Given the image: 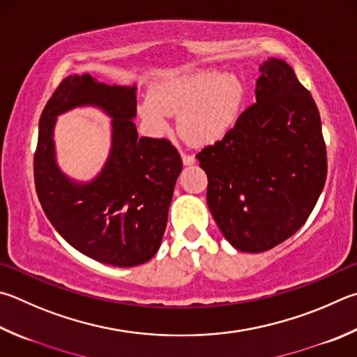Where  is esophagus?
I'll list each match as a JSON object with an SVG mask.
<instances>
[{
	"label": "esophagus",
	"instance_id": "34e87169",
	"mask_svg": "<svg viewBox=\"0 0 357 357\" xmlns=\"http://www.w3.org/2000/svg\"><path fill=\"white\" fill-rule=\"evenodd\" d=\"M181 156H183V162H184V165H192V164H195V158H193L192 154L181 153Z\"/></svg>",
	"mask_w": 357,
	"mask_h": 357
}]
</instances>
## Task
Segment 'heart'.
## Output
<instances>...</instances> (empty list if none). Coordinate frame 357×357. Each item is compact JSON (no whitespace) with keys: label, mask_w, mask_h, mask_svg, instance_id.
Returning a JSON list of instances; mask_svg holds the SVG:
<instances>
[{"label":"heart","mask_w":357,"mask_h":357,"mask_svg":"<svg viewBox=\"0 0 357 357\" xmlns=\"http://www.w3.org/2000/svg\"><path fill=\"white\" fill-rule=\"evenodd\" d=\"M243 84L232 73L193 71L162 81L140 105L144 120L156 132L165 131L178 112V131L193 145H211L231 131L241 114Z\"/></svg>","instance_id":"b5f03b06"}]
</instances>
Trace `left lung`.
<instances>
[{"instance_id":"1","label":"left lung","mask_w":357,"mask_h":357,"mask_svg":"<svg viewBox=\"0 0 357 357\" xmlns=\"http://www.w3.org/2000/svg\"><path fill=\"white\" fill-rule=\"evenodd\" d=\"M256 102L222 140L197 154L207 204L232 246L262 252L306 223L328 173L320 114L290 66L268 59Z\"/></svg>"}]
</instances>
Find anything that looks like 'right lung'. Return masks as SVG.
I'll return each instance as SVG.
<instances>
[{
	"mask_svg": "<svg viewBox=\"0 0 357 357\" xmlns=\"http://www.w3.org/2000/svg\"><path fill=\"white\" fill-rule=\"evenodd\" d=\"M93 104L114 116L113 150L99 178L75 185L54 162L55 115ZM135 87L106 86L90 75L67 76L40 115L34 181L45 215L66 241L95 261L135 267L156 255L173 189L183 168L167 139L139 137Z\"/></svg>",
	"mask_w": 357,
	"mask_h": 357,
	"instance_id": "add662e5",
	"label": "right lung"
}]
</instances>
